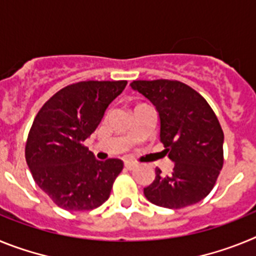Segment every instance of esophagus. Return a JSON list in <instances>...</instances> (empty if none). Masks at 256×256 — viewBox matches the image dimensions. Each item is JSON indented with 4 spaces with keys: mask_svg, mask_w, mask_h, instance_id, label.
Listing matches in <instances>:
<instances>
[{
    "mask_svg": "<svg viewBox=\"0 0 256 256\" xmlns=\"http://www.w3.org/2000/svg\"><path fill=\"white\" fill-rule=\"evenodd\" d=\"M124 166H126L128 170H133V169L137 166V164H134V162H124Z\"/></svg>",
    "mask_w": 256,
    "mask_h": 256,
    "instance_id": "34e87169",
    "label": "esophagus"
}]
</instances>
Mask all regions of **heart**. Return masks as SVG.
Instances as JSON below:
<instances>
[{
  "label": "heart",
  "instance_id": "obj_1",
  "mask_svg": "<svg viewBox=\"0 0 256 256\" xmlns=\"http://www.w3.org/2000/svg\"><path fill=\"white\" fill-rule=\"evenodd\" d=\"M137 106H140V105H137ZM137 106H136V108H137Z\"/></svg>",
  "mask_w": 256,
  "mask_h": 256
}]
</instances>
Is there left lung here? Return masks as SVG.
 Returning <instances> with one entry per match:
<instances>
[{
  "label": "left lung",
  "instance_id": "1",
  "mask_svg": "<svg viewBox=\"0 0 256 256\" xmlns=\"http://www.w3.org/2000/svg\"><path fill=\"white\" fill-rule=\"evenodd\" d=\"M130 87L148 97L160 116V141L174 162L144 190L150 202L180 209L206 198L223 168L224 134L204 97L180 80H133Z\"/></svg>",
  "mask_w": 256,
  "mask_h": 256
}]
</instances>
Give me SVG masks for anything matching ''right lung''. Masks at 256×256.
<instances>
[{
    "label": "right lung",
    "instance_id": "obj_1",
    "mask_svg": "<svg viewBox=\"0 0 256 256\" xmlns=\"http://www.w3.org/2000/svg\"><path fill=\"white\" fill-rule=\"evenodd\" d=\"M126 80H84L56 92L36 115L26 160L40 188L61 209L101 206L123 169L120 159L100 162L83 144Z\"/></svg>",
    "mask_w": 256,
    "mask_h": 256
}]
</instances>
